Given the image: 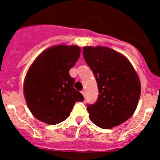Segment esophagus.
<instances>
[{
    "label": "esophagus",
    "instance_id": "obj_1",
    "mask_svg": "<svg viewBox=\"0 0 160 160\" xmlns=\"http://www.w3.org/2000/svg\"><path fill=\"white\" fill-rule=\"evenodd\" d=\"M81 92H82V94L83 95L84 97H85V90H82V91Z\"/></svg>",
    "mask_w": 160,
    "mask_h": 160
}]
</instances>
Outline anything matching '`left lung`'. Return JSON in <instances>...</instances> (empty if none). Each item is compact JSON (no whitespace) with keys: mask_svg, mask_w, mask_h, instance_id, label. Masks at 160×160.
I'll list each match as a JSON object with an SVG mask.
<instances>
[{"mask_svg":"<svg viewBox=\"0 0 160 160\" xmlns=\"http://www.w3.org/2000/svg\"><path fill=\"white\" fill-rule=\"evenodd\" d=\"M84 59L96 78L97 100L87 104L91 121L101 128H112L132 116L141 94L137 73L128 60L102 47H84Z\"/></svg>","mask_w":160,"mask_h":160,"instance_id":"obj_1","label":"left lung"}]
</instances>
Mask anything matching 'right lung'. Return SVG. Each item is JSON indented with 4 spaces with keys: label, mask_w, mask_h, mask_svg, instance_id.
<instances>
[{
    "label": "right lung",
    "mask_w": 160,
    "mask_h": 160,
    "mask_svg": "<svg viewBox=\"0 0 160 160\" xmlns=\"http://www.w3.org/2000/svg\"><path fill=\"white\" fill-rule=\"evenodd\" d=\"M77 46L58 45L42 52L28 69L24 82L25 98L34 117L48 124L67 119L76 102L84 97L74 88L69 71L80 57Z\"/></svg>",
    "instance_id": "right-lung-1"
}]
</instances>
